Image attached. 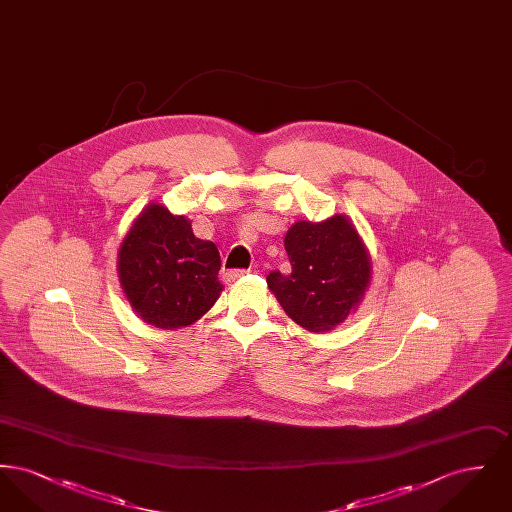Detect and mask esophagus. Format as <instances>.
Wrapping results in <instances>:
<instances>
[{
  "instance_id": "34e87169",
  "label": "esophagus",
  "mask_w": 512,
  "mask_h": 512,
  "mask_svg": "<svg viewBox=\"0 0 512 512\" xmlns=\"http://www.w3.org/2000/svg\"><path fill=\"white\" fill-rule=\"evenodd\" d=\"M249 270H228L226 274H224V282H228V284H232V282H236V280H240L242 276H245Z\"/></svg>"
}]
</instances>
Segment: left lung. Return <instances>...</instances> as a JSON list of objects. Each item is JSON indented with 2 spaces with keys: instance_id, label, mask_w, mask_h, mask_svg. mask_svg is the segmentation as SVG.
Here are the masks:
<instances>
[{
  "instance_id": "obj_1",
  "label": "left lung",
  "mask_w": 512,
  "mask_h": 512,
  "mask_svg": "<svg viewBox=\"0 0 512 512\" xmlns=\"http://www.w3.org/2000/svg\"><path fill=\"white\" fill-rule=\"evenodd\" d=\"M290 274L270 272L268 288L286 315L324 334L357 311L372 278L370 253L347 215L297 220L284 238Z\"/></svg>"
}]
</instances>
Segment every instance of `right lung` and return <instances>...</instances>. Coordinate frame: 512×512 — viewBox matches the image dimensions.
<instances>
[{"instance_id":"1","label":"right lung","mask_w":512,"mask_h":512,"mask_svg":"<svg viewBox=\"0 0 512 512\" xmlns=\"http://www.w3.org/2000/svg\"><path fill=\"white\" fill-rule=\"evenodd\" d=\"M217 245L195 238L192 222L149 203L122 240L117 272L136 317L163 330L194 324L219 299Z\"/></svg>"}]
</instances>
